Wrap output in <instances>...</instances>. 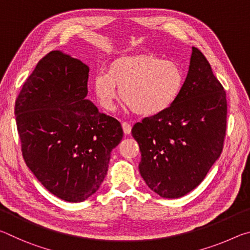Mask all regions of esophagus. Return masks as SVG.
Segmentation results:
<instances>
[{
  "mask_svg": "<svg viewBox=\"0 0 250 250\" xmlns=\"http://www.w3.org/2000/svg\"><path fill=\"white\" fill-rule=\"evenodd\" d=\"M121 125H122V129H124V132L125 135L131 133V129H132V126H131V125H129L128 122H122Z\"/></svg>",
  "mask_w": 250,
  "mask_h": 250,
  "instance_id": "obj_1",
  "label": "esophagus"
}]
</instances>
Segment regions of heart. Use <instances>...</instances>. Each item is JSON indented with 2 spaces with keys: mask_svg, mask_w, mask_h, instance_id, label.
I'll list each match as a JSON object with an SVG mask.
<instances>
[{
  "mask_svg": "<svg viewBox=\"0 0 250 250\" xmlns=\"http://www.w3.org/2000/svg\"><path fill=\"white\" fill-rule=\"evenodd\" d=\"M185 75L177 62L151 54H134L113 59L108 73L92 80L100 107L111 111L119 97L138 115L158 116L170 109L184 87Z\"/></svg>",
  "mask_w": 250,
  "mask_h": 250,
  "instance_id": "b5f03b06",
  "label": "heart"
}]
</instances>
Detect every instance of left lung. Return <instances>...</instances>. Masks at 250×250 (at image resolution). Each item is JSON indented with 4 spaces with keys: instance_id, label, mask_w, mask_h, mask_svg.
Segmentation results:
<instances>
[{
    "instance_id": "obj_1",
    "label": "left lung",
    "mask_w": 250,
    "mask_h": 250,
    "mask_svg": "<svg viewBox=\"0 0 250 250\" xmlns=\"http://www.w3.org/2000/svg\"><path fill=\"white\" fill-rule=\"evenodd\" d=\"M226 92L200 49L192 47L188 76L167 111L135 124L139 171L152 192L179 198L193 191L221 156L226 132Z\"/></svg>"
}]
</instances>
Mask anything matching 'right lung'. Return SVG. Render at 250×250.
I'll return each mask as SVG.
<instances>
[{
  "mask_svg": "<svg viewBox=\"0 0 250 250\" xmlns=\"http://www.w3.org/2000/svg\"><path fill=\"white\" fill-rule=\"evenodd\" d=\"M89 67L53 50L41 59L15 103L25 163L61 200L83 202L98 191L110 154L124 137L120 122L87 99Z\"/></svg>",
  "mask_w": 250,
  "mask_h": 250,
  "instance_id": "add662e5",
  "label": "right lung"
}]
</instances>
